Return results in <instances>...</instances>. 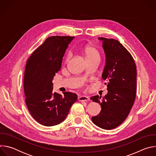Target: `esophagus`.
Returning a JSON list of instances; mask_svg holds the SVG:
<instances>
[{
    "label": "esophagus",
    "instance_id": "esophagus-1",
    "mask_svg": "<svg viewBox=\"0 0 156 156\" xmlns=\"http://www.w3.org/2000/svg\"><path fill=\"white\" fill-rule=\"evenodd\" d=\"M78 101H87L90 100V98L86 96H80L78 97Z\"/></svg>",
    "mask_w": 156,
    "mask_h": 156
}]
</instances>
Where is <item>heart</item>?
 <instances>
[{
	"instance_id": "obj_1",
	"label": "heart",
	"mask_w": 156,
	"mask_h": 156,
	"mask_svg": "<svg viewBox=\"0 0 156 156\" xmlns=\"http://www.w3.org/2000/svg\"><path fill=\"white\" fill-rule=\"evenodd\" d=\"M83 54L86 59H91L93 58H99V54L98 50L93 46H87L83 49ZM71 57L70 54L66 55V60H68Z\"/></svg>"
}]
</instances>
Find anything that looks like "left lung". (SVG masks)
<instances>
[{
    "label": "left lung",
    "mask_w": 156,
    "mask_h": 156,
    "mask_svg": "<svg viewBox=\"0 0 156 156\" xmlns=\"http://www.w3.org/2000/svg\"><path fill=\"white\" fill-rule=\"evenodd\" d=\"M102 41L105 64L102 74L107 86V94L91 98L99 103L101 111L93 117V122L105 129H114L128 117L135 102L136 90V66L130 53L117 40L99 37Z\"/></svg>",
    "instance_id": "1"
}]
</instances>
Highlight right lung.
Here are the masks:
<instances>
[{
  "mask_svg": "<svg viewBox=\"0 0 156 156\" xmlns=\"http://www.w3.org/2000/svg\"><path fill=\"white\" fill-rule=\"evenodd\" d=\"M74 37H49L27 60L23 81L25 102L30 114L42 125L52 126L62 122L77 101L75 93L65 92L62 96L52 92L53 78Z\"/></svg>",
  "mask_w": 156,
  "mask_h": 156,
  "instance_id": "right-lung-1",
  "label": "right lung"
}]
</instances>
